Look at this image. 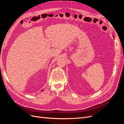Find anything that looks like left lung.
Here are the masks:
<instances>
[{
	"label": "left lung",
	"mask_w": 124,
	"mask_h": 124,
	"mask_svg": "<svg viewBox=\"0 0 124 124\" xmlns=\"http://www.w3.org/2000/svg\"><path fill=\"white\" fill-rule=\"evenodd\" d=\"M113 38H114V36H113Z\"/></svg>",
	"instance_id": "obj_1"
}]
</instances>
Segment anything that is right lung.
<instances>
[{
	"label": "right lung",
	"instance_id": "obj_1",
	"mask_svg": "<svg viewBox=\"0 0 124 124\" xmlns=\"http://www.w3.org/2000/svg\"><path fill=\"white\" fill-rule=\"evenodd\" d=\"M43 89H42V90H41V92H42V91H43Z\"/></svg>",
	"mask_w": 124,
	"mask_h": 124
}]
</instances>
